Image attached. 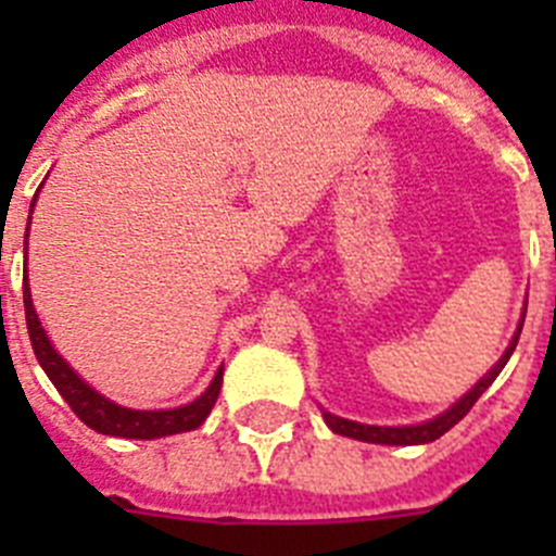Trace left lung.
I'll use <instances>...</instances> for the list:
<instances>
[{"instance_id": "obj_1", "label": "left lung", "mask_w": 556, "mask_h": 556, "mask_svg": "<svg viewBox=\"0 0 556 556\" xmlns=\"http://www.w3.org/2000/svg\"><path fill=\"white\" fill-rule=\"evenodd\" d=\"M523 317H527V312H523ZM520 328H523V323H520V326H518V331H515L513 342H509V348H507V351H504V356H501L498 362H495L493 370H490L488 376L481 378V381L473 387V390L465 392V395H462L459 401H456V404L451 406L448 412H443V415H437L434 420H426V424H417V426H367V424H356V420H345V417H337V415H331V412H323L328 429H331L333 434L353 437V440H362V443H376V445H424V443H434L437 437H443L445 431L454 429V426L459 424L462 417H465L470 409H473L476 401H479V397L484 395V390H488V387L493 384L495 376H498V372L504 370V365H507L509 356H513L515 345H518Z\"/></svg>"}]
</instances>
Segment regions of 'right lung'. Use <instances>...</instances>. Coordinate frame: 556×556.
<instances>
[{
    "label": "right lung",
    "instance_id": "1",
    "mask_svg": "<svg viewBox=\"0 0 556 556\" xmlns=\"http://www.w3.org/2000/svg\"><path fill=\"white\" fill-rule=\"evenodd\" d=\"M36 205V200H33ZM27 236H29V223H27ZM27 253V248H24ZM24 317H27V331L29 342H33V351H36L38 365L43 367V372L49 376V381L55 384V390L61 392L63 401L72 406L77 417L88 429L100 431V434L111 437H127V440H155V437H169L180 434V431H191L203 426V420L208 417V412L217 404V395L223 390V367L217 370L214 381L208 384V390L191 401V404L178 406V409H159V412H141V409H127V406L113 404L105 395L88 387L80 376H77L72 367L58 356V351L49 342L47 331L38 323V314L33 308V294H29L27 283V269H24Z\"/></svg>",
    "mask_w": 556,
    "mask_h": 556
}]
</instances>
